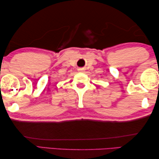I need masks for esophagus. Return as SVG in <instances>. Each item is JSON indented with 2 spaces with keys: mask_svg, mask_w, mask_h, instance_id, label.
<instances>
[{
  "mask_svg": "<svg viewBox=\"0 0 159 159\" xmlns=\"http://www.w3.org/2000/svg\"><path fill=\"white\" fill-rule=\"evenodd\" d=\"M78 71H80V72H83V71H84V69H83V68H80L79 70H78Z\"/></svg>",
  "mask_w": 159,
  "mask_h": 159,
  "instance_id": "34e87169",
  "label": "esophagus"
}]
</instances>
